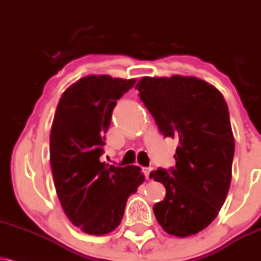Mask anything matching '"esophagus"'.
Wrapping results in <instances>:
<instances>
[{
	"mask_svg": "<svg viewBox=\"0 0 261 261\" xmlns=\"http://www.w3.org/2000/svg\"><path fill=\"white\" fill-rule=\"evenodd\" d=\"M150 171H152V168H143V174H144V176H146L147 180H149Z\"/></svg>",
	"mask_w": 261,
	"mask_h": 261,
	"instance_id": "esophagus-1",
	"label": "esophagus"
}]
</instances>
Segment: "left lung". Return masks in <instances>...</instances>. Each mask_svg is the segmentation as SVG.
<instances>
[{
	"instance_id": "obj_1",
	"label": "left lung",
	"mask_w": 261,
	"mask_h": 261,
	"mask_svg": "<svg viewBox=\"0 0 261 261\" xmlns=\"http://www.w3.org/2000/svg\"><path fill=\"white\" fill-rule=\"evenodd\" d=\"M136 89L161 133L180 143L175 168L150 172L166 190L153 212L169 234L192 236L218 216L230 188L234 139L227 103L194 76H144Z\"/></svg>"
}]
</instances>
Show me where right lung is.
<instances>
[{
  "instance_id": "add662e5",
  "label": "right lung",
  "mask_w": 261,
  "mask_h": 261,
  "mask_svg": "<svg viewBox=\"0 0 261 261\" xmlns=\"http://www.w3.org/2000/svg\"><path fill=\"white\" fill-rule=\"evenodd\" d=\"M136 80L81 77L63 92L49 136V162L59 202L71 224L102 236L120 224L127 198L144 181L139 166L99 161L117 100Z\"/></svg>"
}]
</instances>
